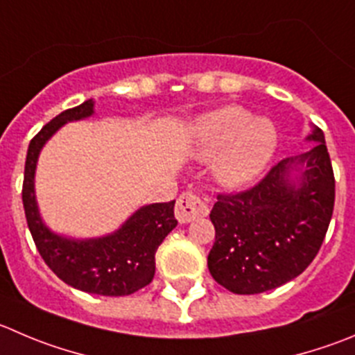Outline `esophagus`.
Returning a JSON list of instances; mask_svg holds the SVG:
<instances>
[{"label":"esophagus","mask_w":355,"mask_h":355,"mask_svg":"<svg viewBox=\"0 0 355 355\" xmlns=\"http://www.w3.org/2000/svg\"><path fill=\"white\" fill-rule=\"evenodd\" d=\"M175 218L180 223H190L193 219L209 214V207L204 198L191 191H184L175 202Z\"/></svg>","instance_id":"1"}]
</instances>
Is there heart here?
Returning <instances> with one entry per match:
<instances>
[{
  "mask_svg": "<svg viewBox=\"0 0 355 355\" xmlns=\"http://www.w3.org/2000/svg\"><path fill=\"white\" fill-rule=\"evenodd\" d=\"M202 157L219 154L216 175L230 187L258 178L277 150V129L268 118H252L245 107L225 106L200 118L197 127Z\"/></svg>",
  "mask_w": 355,
  "mask_h": 355,
  "instance_id": "b5f03b06",
  "label": "heart"
}]
</instances>
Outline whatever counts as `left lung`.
Masks as SVG:
<instances>
[{
  "instance_id": "left-lung-1",
  "label": "left lung",
  "mask_w": 355,
  "mask_h": 355,
  "mask_svg": "<svg viewBox=\"0 0 355 355\" xmlns=\"http://www.w3.org/2000/svg\"><path fill=\"white\" fill-rule=\"evenodd\" d=\"M309 139L317 141L312 150L275 164L254 187L218 193L207 266L228 291L258 295L279 288L319 252L335 207V174L322 130L315 127ZM298 164L307 167L295 185L291 171Z\"/></svg>"
}]
</instances>
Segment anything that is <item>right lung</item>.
I'll use <instances>...</instances> for the list:
<instances>
[{
	"instance_id": "1",
	"label": "right lung",
	"mask_w": 355,
	"mask_h": 355,
	"mask_svg": "<svg viewBox=\"0 0 355 355\" xmlns=\"http://www.w3.org/2000/svg\"><path fill=\"white\" fill-rule=\"evenodd\" d=\"M94 113V101L62 111L31 139L26 157L22 204L29 232L43 261L60 281L80 291L103 296H125L153 281L155 252L178 225L174 200L141 207L120 230L103 239L71 241L43 225L35 200V168L43 144L59 127Z\"/></svg>"
}]
</instances>
